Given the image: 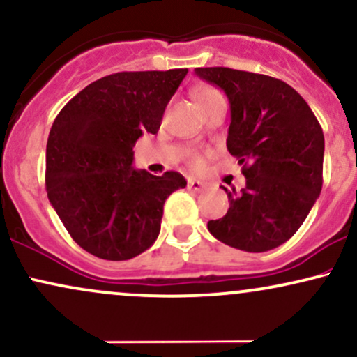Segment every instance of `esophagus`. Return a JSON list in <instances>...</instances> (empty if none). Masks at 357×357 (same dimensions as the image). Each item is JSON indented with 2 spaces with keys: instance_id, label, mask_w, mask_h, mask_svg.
Wrapping results in <instances>:
<instances>
[{
  "instance_id": "esophagus-1",
  "label": "esophagus",
  "mask_w": 357,
  "mask_h": 357,
  "mask_svg": "<svg viewBox=\"0 0 357 357\" xmlns=\"http://www.w3.org/2000/svg\"><path fill=\"white\" fill-rule=\"evenodd\" d=\"M203 188H204V183L203 181H198V179H192V178L188 179V190L202 191Z\"/></svg>"
}]
</instances>
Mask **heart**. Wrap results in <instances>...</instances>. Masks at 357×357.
Listing matches in <instances>:
<instances>
[{
    "label": "heart",
    "mask_w": 357,
    "mask_h": 357,
    "mask_svg": "<svg viewBox=\"0 0 357 357\" xmlns=\"http://www.w3.org/2000/svg\"><path fill=\"white\" fill-rule=\"evenodd\" d=\"M218 93L220 92H216L215 89H202L198 93H196V102H198V105H199V104H203V102H206L208 99H211V97L218 96ZM191 165L192 166H202L203 165L202 158H198V155H192Z\"/></svg>",
    "instance_id": "obj_1"
}]
</instances>
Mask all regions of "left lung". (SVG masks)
Masks as SVG:
<instances>
[{
	"label": "left lung",
	"mask_w": 357,
	"mask_h": 357,
	"mask_svg": "<svg viewBox=\"0 0 357 357\" xmlns=\"http://www.w3.org/2000/svg\"><path fill=\"white\" fill-rule=\"evenodd\" d=\"M227 93V147L245 186L227 190V215L208 221L216 240L243 252L277 248L296 233L322 190L324 134L301 93L273 77L227 67L195 68Z\"/></svg>",
	"instance_id": "obj_1"
}]
</instances>
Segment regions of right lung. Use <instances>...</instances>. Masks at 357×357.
<instances>
[{"label":"right lung","mask_w":357,"mask_h":357,"mask_svg":"<svg viewBox=\"0 0 357 357\" xmlns=\"http://www.w3.org/2000/svg\"><path fill=\"white\" fill-rule=\"evenodd\" d=\"M188 68L119 72L80 90L60 110L47 142V195L85 252L129 260L161 230L167 196L186 186L176 171L134 169L132 147L161 127Z\"/></svg>","instance_id":"add662e5"}]
</instances>
